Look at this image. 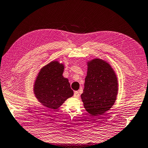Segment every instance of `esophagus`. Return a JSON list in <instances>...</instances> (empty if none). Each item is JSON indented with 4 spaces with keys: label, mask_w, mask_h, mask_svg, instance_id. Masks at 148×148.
<instances>
[{
    "label": "esophagus",
    "mask_w": 148,
    "mask_h": 148,
    "mask_svg": "<svg viewBox=\"0 0 148 148\" xmlns=\"http://www.w3.org/2000/svg\"><path fill=\"white\" fill-rule=\"evenodd\" d=\"M74 97H75V98H79L80 97V93H79V92L78 91H75L74 92Z\"/></svg>",
    "instance_id": "obj_1"
}]
</instances>
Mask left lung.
I'll use <instances>...</instances> for the list:
<instances>
[{"label": "left lung", "instance_id": "1", "mask_svg": "<svg viewBox=\"0 0 148 148\" xmlns=\"http://www.w3.org/2000/svg\"><path fill=\"white\" fill-rule=\"evenodd\" d=\"M87 66L81 98L88 113L92 116L101 115L116 102L118 92L117 75L110 64L101 59L89 61Z\"/></svg>", "mask_w": 148, "mask_h": 148}]
</instances>
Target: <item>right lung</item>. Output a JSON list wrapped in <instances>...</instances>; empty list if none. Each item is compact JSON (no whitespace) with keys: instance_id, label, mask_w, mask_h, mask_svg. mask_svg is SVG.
<instances>
[{"instance_id":"right-lung-1","label":"right lung","mask_w":148,"mask_h":148,"mask_svg":"<svg viewBox=\"0 0 148 148\" xmlns=\"http://www.w3.org/2000/svg\"><path fill=\"white\" fill-rule=\"evenodd\" d=\"M64 64L53 61L39 71L34 85V93L42 105L57 109L72 97L73 91L68 79L63 76Z\"/></svg>"}]
</instances>
